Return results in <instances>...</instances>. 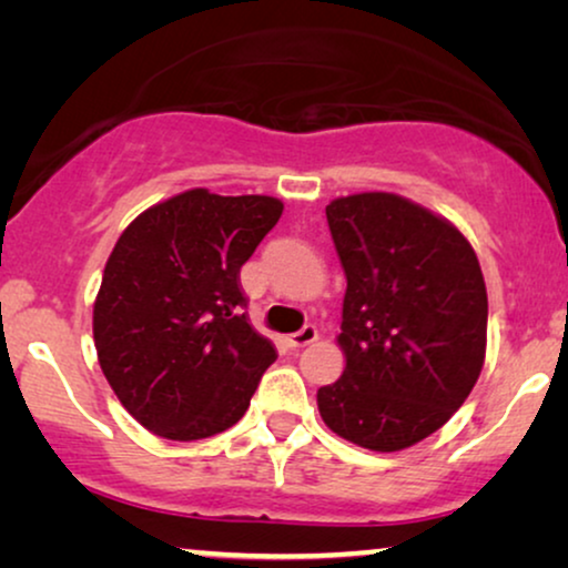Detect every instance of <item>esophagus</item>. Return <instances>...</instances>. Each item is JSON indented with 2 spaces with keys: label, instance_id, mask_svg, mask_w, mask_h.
I'll use <instances>...</instances> for the list:
<instances>
[{
  "label": "esophagus",
  "instance_id": "34e87169",
  "mask_svg": "<svg viewBox=\"0 0 568 568\" xmlns=\"http://www.w3.org/2000/svg\"><path fill=\"white\" fill-rule=\"evenodd\" d=\"M317 341V328L315 325H305V328L292 333V336H286V344H290L292 348H302V346H310L315 344Z\"/></svg>",
  "mask_w": 568,
  "mask_h": 568
}]
</instances>
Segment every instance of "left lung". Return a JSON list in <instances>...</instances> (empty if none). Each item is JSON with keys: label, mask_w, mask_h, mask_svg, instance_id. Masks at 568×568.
<instances>
[{"label": "left lung", "mask_w": 568, "mask_h": 568, "mask_svg": "<svg viewBox=\"0 0 568 568\" xmlns=\"http://www.w3.org/2000/svg\"><path fill=\"white\" fill-rule=\"evenodd\" d=\"M325 216L346 274V367L317 390V410L338 437L398 453L445 426L484 369L478 255L453 222L398 193L333 199Z\"/></svg>", "instance_id": "left-lung-1"}]
</instances>
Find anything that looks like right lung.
Segmentation results:
<instances>
[{"label": "right lung", "instance_id": "add662e5", "mask_svg": "<svg viewBox=\"0 0 568 568\" xmlns=\"http://www.w3.org/2000/svg\"><path fill=\"white\" fill-rule=\"evenodd\" d=\"M284 204L191 189L121 232L92 307L100 369L121 406L162 439L235 426L276 348L247 323L240 266Z\"/></svg>", "mask_w": 568, "mask_h": 568}]
</instances>
